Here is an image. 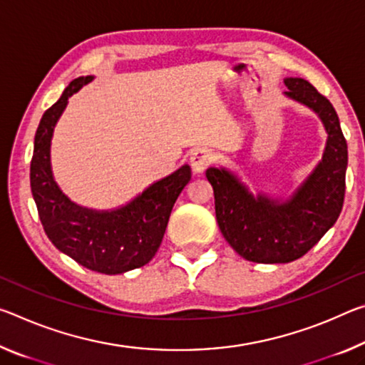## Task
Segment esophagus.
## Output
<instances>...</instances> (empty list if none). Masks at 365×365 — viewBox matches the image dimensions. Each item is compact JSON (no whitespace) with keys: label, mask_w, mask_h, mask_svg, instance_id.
<instances>
[{"label":"esophagus","mask_w":365,"mask_h":365,"mask_svg":"<svg viewBox=\"0 0 365 365\" xmlns=\"http://www.w3.org/2000/svg\"><path fill=\"white\" fill-rule=\"evenodd\" d=\"M212 162H214V155L210 149H206V148L195 149L192 155H190V164H192V169L196 173L205 172L207 167L212 164Z\"/></svg>","instance_id":"esophagus-1"}]
</instances>
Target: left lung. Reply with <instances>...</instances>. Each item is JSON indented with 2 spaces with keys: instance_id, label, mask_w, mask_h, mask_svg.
Masks as SVG:
<instances>
[{
  "instance_id": "1",
  "label": "left lung",
  "mask_w": 365,
  "mask_h": 365,
  "mask_svg": "<svg viewBox=\"0 0 365 365\" xmlns=\"http://www.w3.org/2000/svg\"><path fill=\"white\" fill-rule=\"evenodd\" d=\"M286 96L320 115L328 133L323 160L286 203L255 200L224 169H207L219 229L248 262L289 263L304 257L336 222L346 192L348 144L336 110L325 96L300 78H286Z\"/></svg>"
}]
</instances>
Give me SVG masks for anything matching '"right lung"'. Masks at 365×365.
<instances>
[{
	"label": "right lung",
	"mask_w": 365,
	"mask_h": 365,
	"mask_svg": "<svg viewBox=\"0 0 365 365\" xmlns=\"http://www.w3.org/2000/svg\"><path fill=\"white\" fill-rule=\"evenodd\" d=\"M91 79L92 76L71 81L60 99L45 110L34 141L31 188L40 222L58 250L88 269L120 274L151 262L165 234L172 207L192 178V170L183 165L117 211L96 212L73 205L51 177L50 141L68 97Z\"/></svg>",
	"instance_id": "1"
}]
</instances>
